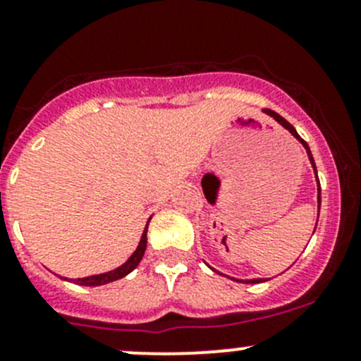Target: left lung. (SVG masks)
<instances>
[{
  "label": "left lung",
  "mask_w": 361,
  "mask_h": 361,
  "mask_svg": "<svg viewBox=\"0 0 361 361\" xmlns=\"http://www.w3.org/2000/svg\"><path fill=\"white\" fill-rule=\"evenodd\" d=\"M264 111H265V113H267V115L274 116V118H276V120H278V122H279V123H281V126H283V127H286V129H288V130H290V133H292V134H293V136H295V137H297V140H298V141H300V143H302V145H304V148H305V150H307V157H309V160H311L312 167H314V173H316V164H314V159H312V155H311V150H309L307 143H305V141H304V140H302V137H300V136H298V134H297V130H295V129H293V126H292V123H290V122H286V120H285V118H283V116H281V115H278V113H276V111L269 110V108H265V110H264ZM316 178H318V174H316ZM318 187H319V181H318ZM318 194H319V188H318ZM318 201H319V195H318ZM235 281H239V279H235ZM262 281H264V279H251V281H248V283H262ZM239 283H243V281H239Z\"/></svg>",
  "instance_id": "obj_1"
}]
</instances>
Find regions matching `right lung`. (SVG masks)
<instances>
[{"label": "right lung", "mask_w": 361, "mask_h": 361, "mask_svg": "<svg viewBox=\"0 0 361 361\" xmlns=\"http://www.w3.org/2000/svg\"><path fill=\"white\" fill-rule=\"evenodd\" d=\"M147 228H148V225H147ZM147 228H145L143 235H141V241H140V245H137L136 251L130 255V258L126 262V264L120 265V267L115 269V271L104 272V274L89 276V278L76 279V283H78V285H82V286H99V285H106V283L116 281V279L123 278V276H127L129 272H133L134 269L137 267V264L141 262V258H143L145 250H147Z\"/></svg>", "instance_id": "obj_1"}]
</instances>
